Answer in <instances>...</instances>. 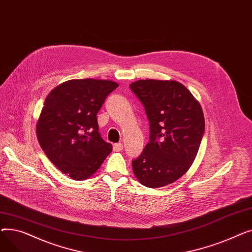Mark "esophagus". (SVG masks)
I'll use <instances>...</instances> for the list:
<instances>
[{"mask_svg":"<svg viewBox=\"0 0 252 252\" xmlns=\"http://www.w3.org/2000/svg\"><path fill=\"white\" fill-rule=\"evenodd\" d=\"M123 149H124V146H123L122 143H116V144L113 145V151H115V152H119V151H122Z\"/></svg>","mask_w":252,"mask_h":252,"instance_id":"1","label":"esophagus"}]
</instances>
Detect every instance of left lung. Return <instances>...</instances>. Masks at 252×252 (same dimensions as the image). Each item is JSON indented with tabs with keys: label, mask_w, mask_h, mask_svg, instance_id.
I'll return each mask as SVG.
<instances>
[{
	"label": "left lung",
	"mask_w": 252,
	"mask_h": 252,
	"mask_svg": "<svg viewBox=\"0 0 252 252\" xmlns=\"http://www.w3.org/2000/svg\"><path fill=\"white\" fill-rule=\"evenodd\" d=\"M150 124L149 143L131 161L138 181L159 188L187 173L200 147L205 122L200 103L176 81L140 79L129 85Z\"/></svg>",
	"instance_id": "1"
}]
</instances>
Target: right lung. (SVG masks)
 <instances>
[{"instance_id": "add662e5", "label": "right lung", "mask_w": 252, "mask_h": 252, "mask_svg": "<svg viewBox=\"0 0 252 252\" xmlns=\"http://www.w3.org/2000/svg\"><path fill=\"white\" fill-rule=\"evenodd\" d=\"M118 84L108 79H70L53 89L36 122L42 149L63 174L90 178L112 151L99 134L97 113Z\"/></svg>"}]
</instances>
